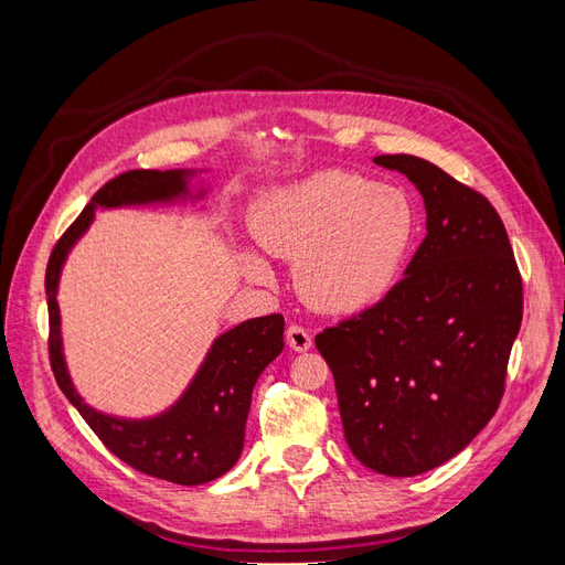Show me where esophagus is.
Returning <instances> with one entry per match:
<instances>
[{
    "mask_svg": "<svg viewBox=\"0 0 565 565\" xmlns=\"http://www.w3.org/2000/svg\"><path fill=\"white\" fill-rule=\"evenodd\" d=\"M287 344H289V349L299 351V353L309 351L311 344H313L311 332L301 328V324H289V328H287Z\"/></svg>",
    "mask_w": 565,
    "mask_h": 565,
    "instance_id": "esophagus-1",
    "label": "esophagus"
}]
</instances>
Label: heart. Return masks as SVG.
<instances>
[{"label":"heart","mask_w":565,"mask_h":565,"mask_svg":"<svg viewBox=\"0 0 565 565\" xmlns=\"http://www.w3.org/2000/svg\"><path fill=\"white\" fill-rule=\"evenodd\" d=\"M417 231L413 202L393 185L351 172H318L276 188L256 204L254 241L278 259L295 262L299 297L322 313H358L396 285ZM252 278L270 273L247 252Z\"/></svg>","instance_id":"b5f03b06"}]
</instances>
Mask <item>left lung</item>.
<instances>
[{"label":"left lung","mask_w":565,"mask_h":565,"mask_svg":"<svg viewBox=\"0 0 565 565\" xmlns=\"http://www.w3.org/2000/svg\"><path fill=\"white\" fill-rule=\"evenodd\" d=\"M417 185L426 237L405 278L316 337L351 452L386 476H417L465 450L498 413L523 282L488 198L415 156H380Z\"/></svg>","instance_id":"obj_1"}]
</instances>
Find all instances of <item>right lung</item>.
<instances>
[{
	"mask_svg": "<svg viewBox=\"0 0 565 565\" xmlns=\"http://www.w3.org/2000/svg\"><path fill=\"white\" fill-rule=\"evenodd\" d=\"M185 169H131L110 179L73 221L46 264L49 303V363L54 377L77 413L92 426L100 443L129 465L152 478L177 486H200L224 476L243 452L252 388L270 361L280 355L285 318L270 313L252 318L221 334L198 370L193 384L164 415L152 419H117L100 415L79 398L61 353V318L56 287L65 254L89 228L96 207L169 202L188 195Z\"/></svg>",
	"mask_w": 565,
	"mask_h": 565,
	"instance_id": "1",
	"label": "right lung"
}]
</instances>
